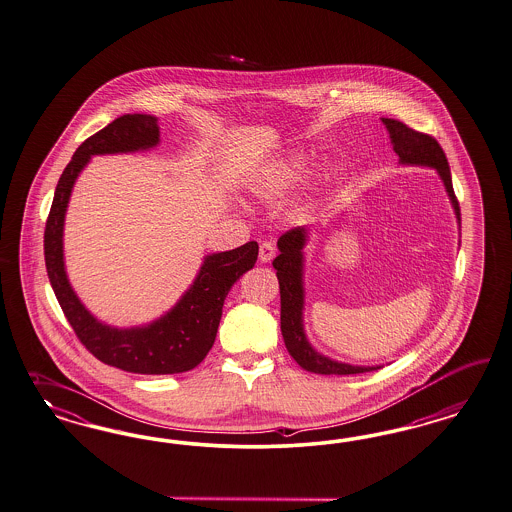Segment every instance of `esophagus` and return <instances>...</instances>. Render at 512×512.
Wrapping results in <instances>:
<instances>
[{
	"mask_svg": "<svg viewBox=\"0 0 512 512\" xmlns=\"http://www.w3.org/2000/svg\"><path fill=\"white\" fill-rule=\"evenodd\" d=\"M274 255H276L274 242H263L261 247H259V261L261 263H270L274 259Z\"/></svg>",
	"mask_w": 512,
	"mask_h": 512,
	"instance_id": "1",
	"label": "esophagus"
}]
</instances>
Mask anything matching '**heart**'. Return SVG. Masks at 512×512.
Listing matches in <instances>:
<instances>
[{
    "label": "heart",
    "mask_w": 512,
    "mask_h": 512,
    "mask_svg": "<svg viewBox=\"0 0 512 512\" xmlns=\"http://www.w3.org/2000/svg\"><path fill=\"white\" fill-rule=\"evenodd\" d=\"M299 162H289L283 164L276 172H272L270 176H266L265 181L259 187V193L263 194L265 198H272L282 193L283 189L289 187V183L295 181V177L299 174Z\"/></svg>",
    "instance_id": "b5f03b06"
}]
</instances>
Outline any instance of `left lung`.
Returning <instances> with one entry per match:
<instances>
[{
	"instance_id": "obj_1",
	"label": "left lung",
	"mask_w": 512,
	"mask_h": 512,
	"mask_svg": "<svg viewBox=\"0 0 512 512\" xmlns=\"http://www.w3.org/2000/svg\"><path fill=\"white\" fill-rule=\"evenodd\" d=\"M388 128L389 138L393 143V151L399 155L401 164H416V166H431L439 172L446 193L458 215L459 202L452 187V176L448 159L442 151L439 141L429 134L418 132L410 126L395 119H382ZM306 244V229H295L283 232L278 240L280 255L274 259L272 266L276 268V276L280 282V297H282V335L287 352L299 363L304 371L316 374H361L371 372L380 367H355L348 363H338L325 355L316 352L304 335L302 327V308H304V287H302V247Z\"/></svg>"
}]
</instances>
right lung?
I'll list each match as a JSON object with an SVG mask.
<instances>
[{
    "label": "right lung",
    "mask_w": 512,
    "mask_h": 512,
    "mask_svg": "<svg viewBox=\"0 0 512 512\" xmlns=\"http://www.w3.org/2000/svg\"><path fill=\"white\" fill-rule=\"evenodd\" d=\"M157 119L123 115L83 141L58 179L45 225V265L54 295L81 344L109 367L136 374H177L194 369L212 350L230 287L257 263L259 246L213 253L204 259L191 289L162 318L132 329L100 323L77 299L64 268V217L73 183L92 155L132 153L159 143Z\"/></svg>",
    "instance_id": "right-lung-1"
}]
</instances>
